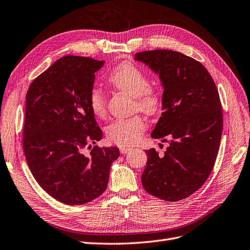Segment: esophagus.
<instances>
[{
    "label": "esophagus",
    "mask_w": 250,
    "mask_h": 250,
    "mask_svg": "<svg viewBox=\"0 0 250 250\" xmlns=\"http://www.w3.org/2000/svg\"><path fill=\"white\" fill-rule=\"evenodd\" d=\"M129 151H131L130 148H127V147L120 148V152H121V154H126V153H128Z\"/></svg>",
    "instance_id": "34e87169"
}]
</instances>
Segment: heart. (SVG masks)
<instances>
[{"label":"heart","mask_w":250,"mask_h":250,"mask_svg":"<svg viewBox=\"0 0 250 250\" xmlns=\"http://www.w3.org/2000/svg\"><path fill=\"white\" fill-rule=\"evenodd\" d=\"M108 83L117 90L133 97V109L152 116L161 107L158 92L151 87L149 75L141 67L130 61H124L116 66L108 75ZM89 105L97 118H104L107 114L104 94L98 88L91 90ZM146 130L144 119L136 115L127 119H119L106 129L107 139L119 147H131L139 143Z\"/></svg>","instance_id":"1"}]
</instances>
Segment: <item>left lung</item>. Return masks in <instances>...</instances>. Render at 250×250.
I'll use <instances>...</instances> for the list:
<instances>
[{"instance_id":"obj_1","label":"left lung","mask_w":250,"mask_h":250,"mask_svg":"<svg viewBox=\"0 0 250 250\" xmlns=\"http://www.w3.org/2000/svg\"><path fill=\"white\" fill-rule=\"evenodd\" d=\"M134 59L160 77L163 111L151 136L169 143L163 155L146 151L143 186L163 201L184 200L206 182L217 157L223 127L217 88L199 61L178 51H141Z\"/></svg>"}]
</instances>
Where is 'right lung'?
I'll return each mask as SVG.
<instances>
[{
	"label": "right lung",
	"mask_w": 250,
	"mask_h": 250,
	"mask_svg": "<svg viewBox=\"0 0 250 250\" xmlns=\"http://www.w3.org/2000/svg\"><path fill=\"white\" fill-rule=\"evenodd\" d=\"M104 64L65 56L34 80L25 96L22 148L38 184L66 205L87 204L105 191L119 149L94 146L102 137L89 105L95 72Z\"/></svg>",
	"instance_id": "add662e5"
}]
</instances>
